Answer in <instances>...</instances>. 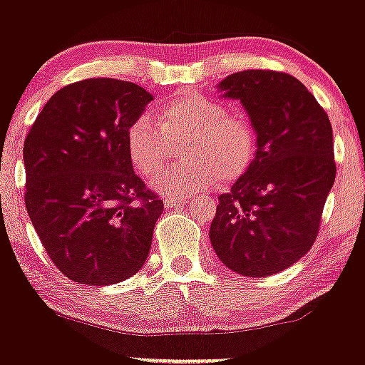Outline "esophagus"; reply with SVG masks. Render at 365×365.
Wrapping results in <instances>:
<instances>
[{
  "label": "esophagus",
  "instance_id": "esophagus-1",
  "mask_svg": "<svg viewBox=\"0 0 365 365\" xmlns=\"http://www.w3.org/2000/svg\"><path fill=\"white\" fill-rule=\"evenodd\" d=\"M188 200V195H171L165 197V207H177L185 204Z\"/></svg>",
  "mask_w": 365,
  "mask_h": 365
}]
</instances>
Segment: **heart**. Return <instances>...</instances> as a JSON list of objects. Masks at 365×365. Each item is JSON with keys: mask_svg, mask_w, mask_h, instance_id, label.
<instances>
[{"mask_svg": "<svg viewBox=\"0 0 365 365\" xmlns=\"http://www.w3.org/2000/svg\"><path fill=\"white\" fill-rule=\"evenodd\" d=\"M127 128V154L144 177L154 175L168 157V140L186 139L182 163L159 172L150 185L165 195L204 190L220 177L240 178L252 166L257 140L249 120L200 92H180Z\"/></svg>", "mask_w": 365, "mask_h": 365, "instance_id": "1", "label": "heart"}]
</instances>
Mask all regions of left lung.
<instances>
[{
  "label": "left lung",
  "instance_id": "obj_1",
  "mask_svg": "<svg viewBox=\"0 0 365 365\" xmlns=\"http://www.w3.org/2000/svg\"><path fill=\"white\" fill-rule=\"evenodd\" d=\"M220 89L244 104L257 150L232 190L217 197L209 238L235 273L276 274L317 238L336 177L333 128L307 87L284 72L244 70L228 75Z\"/></svg>",
  "mask_w": 365,
  "mask_h": 365
}]
</instances>
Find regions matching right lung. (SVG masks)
<instances>
[{
    "mask_svg": "<svg viewBox=\"0 0 365 365\" xmlns=\"http://www.w3.org/2000/svg\"><path fill=\"white\" fill-rule=\"evenodd\" d=\"M150 101L137 83L86 78L58 91L25 137V207L73 282H125L148 259L165 206L133 173L127 128Z\"/></svg>",
    "mask_w": 365,
    "mask_h": 365,
    "instance_id": "right-lung-1",
    "label": "right lung"
}]
</instances>
